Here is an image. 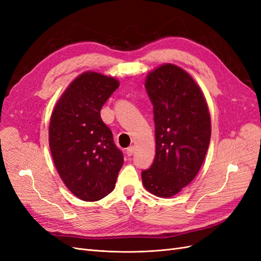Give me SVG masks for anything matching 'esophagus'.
I'll list each match as a JSON object with an SVG mask.
<instances>
[{"instance_id":"obj_1","label":"esophagus","mask_w":261,"mask_h":261,"mask_svg":"<svg viewBox=\"0 0 261 261\" xmlns=\"http://www.w3.org/2000/svg\"><path fill=\"white\" fill-rule=\"evenodd\" d=\"M134 150H135V148H134L133 146H132V147H128L127 149H126V153H127L128 156H130V155H133V153H134Z\"/></svg>"}]
</instances>
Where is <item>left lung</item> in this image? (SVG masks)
<instances>
[{"label": "left lung", "mask_w": 261, "mask_h": 261, "mask_svg": "<svg viewBox=\"0 0 261 261\" xmlns=\"http://www.w3.org/2000/svg\"><path fill=\"white\" fill-rule=\"evenodd\" d=\"M145 87L153 106L155 155L141 178L150 193L171 197L191 183L204 160L211 136L209 110L195 81L173 64L150 73Z\"/></svg>", "instance_id": "obj_1"}]
</instances>
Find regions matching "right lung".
Returning <instances> with one entry per match:
<instances>
[{
  "mask_svg": "<svg viewBox=\"0 0 261 261\" xmlns=\"http://www.w3.org/2000/svg\"><path fill=\"white\" fill-rule=\"evenodd\" d=\"M118 86L113 77L85 73L68 86L51 116L49 141L55 168L69 191L85 201L111 193L124 163L123 152L100 116Z\"/></svg>",
  "mask_w": 261,
  "mask_h": 261,
  "instance_id": "add662e5",
  "label": "right lung"
}]
</instances>
